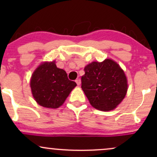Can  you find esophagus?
I'll return each instance as SVG.
<instances>
[{
  "label": "esophagus",
  "mask_w": 157,
  "mask_h": 157,
  "mask_svg": "<svg viewBox=\"0 0 157 157\" xmlns=\"http://www.w3.org/2000/svg\"><path fill=\"white\" fill-rule=\"evenodd\" d=\"M75 82H76V83H77V86H80V83H81V80H80V79H77L76 80H75Z\"/></svg>",
  "instance_id": "1"
}]
</instances>
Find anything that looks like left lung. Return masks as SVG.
Returning a JSON list of instances; mask_svg holds the SVG:
<instances>
[{
	"label": "left lung",
	"mask_w": 157,
	"mask_h": 157,
	"mask_svg": "<svg viewBox=\"0 0 157 157\" xmlns=\"http://www.w3.org/2000/svg\"><path fill=\"white\" fill-rule=\"evenodd\" d=\"M84 71L81 88L90 104L102 111L116 109L128 90L127 77L119 64L111 59L94 61L87 65Z\"/></svg>",
	"instance_id": "obj_1"
}]
</instances>
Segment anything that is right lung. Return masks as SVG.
<instances>
[{"label":"right lung","mask_w":157,"mask_h":157,"mask_svg":"<svg viewBox=\"0 0 157 157\" xmlns=\"http://www.w3.org/2000/svg\"><path fill=\"white\" fill-rule=\"evenodd\" d=\"M76 86V82L68 80L63 69L57 67L55 61L42 63L32 74L30 81L35 101L48 109L62 105Z\"/></svg>","instance_id":"obj_1"}]
</instances>
